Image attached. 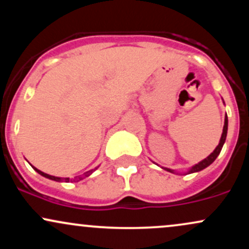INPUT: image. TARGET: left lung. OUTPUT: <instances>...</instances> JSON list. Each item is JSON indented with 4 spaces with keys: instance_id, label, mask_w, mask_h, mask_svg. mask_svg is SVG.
<instances>
[{
    "instance_id": "8db88e82",
    "label": "left lung",
    "mask_w": 249,
    "mask_h": 249,
    "mask_svg": "<svg viewBox=\"0 0 249 249\" xmlns=\"http://www.w3.org/2000/svg\"><path fill=\"white\" fill-rule=\"evenodd\" d=\"M225 104V102H224ZM227 130H228V117L227 115L225 116V124H224V128H222V134H221V138H220V142H219V145L214 148V151L212 153L210 154V156L207 157V158H205L204 160L199 161L198 164L193 165L192 167L190 168V170L187 171L185 174H190V173H194V172H199V171L204 170V168H206L207 166H210L212 162L215 160L216 158H218V156L221 152V148L224 146L225 142H226V137H227ZM162 170H166L167 172H171V173H176V171L174 170H171V168H167V167H161Z\"/></svg>"
}]
</instances>
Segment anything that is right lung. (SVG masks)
<instances>
[{"mask_svg":"<svg viewBox=\"0 0 249 249\" xmlns=\"http://www.w3.org/2000/svg\"><path fill=\"white\" fill-rule=\"evenodd\" d=\"M31 166H33V165H31ZM33 168L34 170L36 171L37 173H39L41 174V176H43L44 177V178H48V179H50V180H55V181H58V182H61V181H65V182H69L70 181V179L69 178H61V177H55V176H50V174H47V173H44V172H42V171H39L38 168H36V167H34L33 166ZM95 170H97V167L95 168ZM95 170H90V171H88V172H85L84 174H82V176H78V177H76L75 179H71V181H79V180H83V179H85L87 178V177H89V176H91V174H92V172Z\"/></svg>","mask_w":249,"mask_h":249,"instance_id":"right-lung-1","label":"right lung"}]
</instances>
